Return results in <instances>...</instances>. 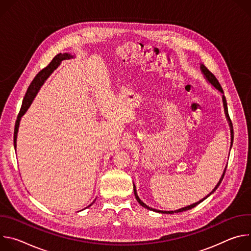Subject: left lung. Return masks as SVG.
I'll return each instance as SVG.
<instances>
[{
	"instance_id": "obj_1",
	"label": "left lung",
	"mask_w": 251,
	"mask_h": 251,
	"mask_svg": "<svg viewBox=\"0 0 251 251\" xmlns=\"http://www.w3.org/2000/svg\"><path fill=\"white\" fill-rule=\"evenodd\" d=\"M200 68H201V74L203 75L204 78L206 79V81H207V82H208V83H209V84H210L214 89L218 90V91L222 94V97H223V104H224V109H225V114H226V120H227L228 125H229V129H230V149H231V147H232V143H233V127H232V123H231V120H230V118H229V115H228V111H227V104H226V99L225 94H224V90H223V88H222V86H221L220 82L218 81V79H217L216 77H214V75H213L210 73V71H209V70L204 66V64L201 63V64H200ZM226 170V168H225V170H224V173H223V175H222V176H221V178H220L219 183L216 185V187L213 188V190H212L208 195H206L204 198H202L201 200H200V201H197V202H194V203H192V204H190V205H187V206L181 207V208L176 209V210H161V209H156V208L150 207L149 205H147L146 203H144V202H143V201L140 200V198L138 197V194H137L136 186H135V185H133V188H134V195H135V198H136L137 201H138V202H139L143 207H145V208L150 209V210H153V211H156V212H159V213H169V214H172V213H177V212L186 211V210H188V209H191V208L195 207L196 205H198L199 203H201V201H203L206 198H208L211 194H213L214 192H216V190L219 188V186L221 185V183H222V181H223V178H224V176H225Z\"/></svg>"
}]
</instances>
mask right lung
Segmentation results:
<instances>
[{
	"label": "right lung",
	"instance_id": "1",
	"mask_svg": "<svg viewBox=\"0 0 251 251\" xmlns=\"http://www.w3.org/2000/svg\"><path fill=\"white\" fill-rule=\"evenodd\" d=\"M75 56L73 55L71 53H67V52H64V53H58L57 55H55L53 57V59L50 61V63L45 67L44 69H42L40 73L37 75V76H35L33 78V80L31 81L30 85L28 86L27 90H26V93L24 97V100H23V104H22V108L20 110V113L18 115V118H17V121H16V125H15V132H14V146H15V149L17 151V137H18V132H19V127H20V122H21V119L22 117L25 115V113L27 111V109L29 108L30 104L32 103L33 99L35 98V96H37L40 88L42 87V85L45 83V81L50 77V75L53 73V71L59 66V64L61 63L62 60L64 59H70V58H75ZM94 202V201H93ZM92 202V203H93ZM91 203V204H92ZM91 204H89L88 206H90ZM87 206V207H88Z\"/></svg>",
	"mask_w": 251,
	"mask_h": 251
}]
</instances>
